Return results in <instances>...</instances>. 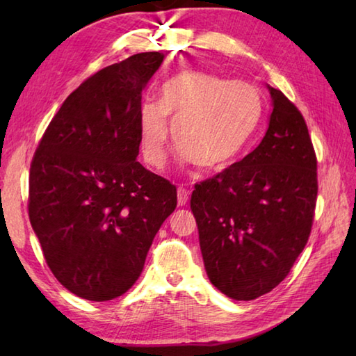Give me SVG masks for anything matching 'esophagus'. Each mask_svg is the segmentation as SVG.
<instances>
[{
  "label": "esophagus",
  "mask_w": 356,
  "mask_h": 356,
  "mask_svg": "<svg viewBox=\"0 0 356 356\" xmlns=\"http://www.w3.org/2000/svg\"><path fill=\"white\" fill-rule=\"evenodd\" d=\"M188 199H190V193H188L185 188H179L177 190V203L179 207H185L188 203Z\"/></svg>",
  "instance_id": "1"
}]
</instances>
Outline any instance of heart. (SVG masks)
Here are the masks:
<instances>
[{
	"label": "heart",
	"mask_w": 356,
	"mask_h": 356,
	"mask_svg": "<svg viewBox=\"0 0 356 356\" xmlns=\"http://www.w3.org/2000/svg\"><path fill=\"white\" fill-rule=\"evenodd\" d=\"M261 115V96L248 82L202 70L179 73L163 84L161 101L140 105L142 154L154 168L165 163L170 115L174 142L185 161L208 172L223 171L245 153Z\"/></svg>",
	"instance_id": "1"
}]
</instances>
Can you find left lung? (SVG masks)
Listing matches in <instances>:
<instances>
[{
  "mask_svg": "<svg viewBox=\"0 0 356 356\" xmlns=\"http://www.w3.org/2000/svg\"><path fill=\"white\" fill-rule=\"evenodd\" d=\"M272 111L254 151L195 185L191 211L209 282L249 301L289 274L312 228L316 157L303 116L268 86Z\"/></svg>",
  "mask_w": 356,
  "mask_h": 356,
  "instance_id": "left-lung-1",
  "label": "left lung"
}]
</instances>
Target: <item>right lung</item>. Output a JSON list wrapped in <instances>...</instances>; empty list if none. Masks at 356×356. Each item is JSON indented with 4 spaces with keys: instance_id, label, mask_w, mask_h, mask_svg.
<instances>
[{
    "instance_id": "obj_1",
    "label": "right lung",
    "mask_w": 356,
    "mask_h": 356,
    "mask_svg": "<svg viewBox=\"0 0 356 356\" xmlns=\"http://www.w3.org/2000/svg\"><path fill=\"white\" fill-rule=\"evenodd\" d=\"M163 58L138 53L88 78L33 156L30 223L53 275L81 298L107 301L130 289L176 209V186L136 161L142 92Z\"/></svg>"
}]
</instances>
